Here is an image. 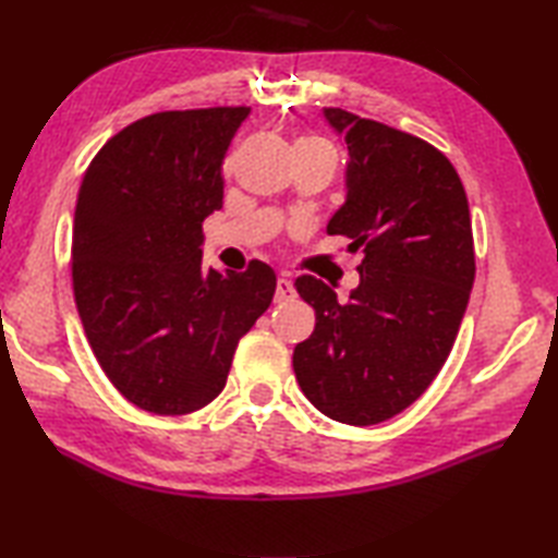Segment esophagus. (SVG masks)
<instances>
[{"mask_svg":"<svg viewBox=\"0 0 558 558\" xmlns=\"http://www.w3.org/2000/svg\"><path fill=\"white\" fill-rule=\"evenodd\" d=\"M294 298V288L288 278H278L276 286V302H290Z\"/></svg>","mask_w":558,"mask_h":558,"instance_id":"1","label":"esophagus"}]
</instances>
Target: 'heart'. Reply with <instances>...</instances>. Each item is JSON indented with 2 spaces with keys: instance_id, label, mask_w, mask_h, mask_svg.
Returning <instances> with one entry per match:
<instances>
[{
  "instance_id": "obj_1",
  "label": "heart",
  "mask_w": 558,
  "mask_h": 558,
  "mask_svg": "<svg viewBox=\"0 0 558 558\" xmlns=\"http://www.w3.org/2000/svg\"><path fill=\"white\" fill-rule=\"evenodd\" d=\"M306 141H318V138H306Z\"/></svg>"
}]
</instances>
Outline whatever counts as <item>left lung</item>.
<instances>
[{
  "label": "left lung",
  "mask_w": 558,
  "mask_h": 558,
  "mask_svg": "<svg viewBox=\"0 0 558 558\" xmlns=\"http://www.w3.org/2000/svg\"><path fill=\"white\" fill-rule=\"evenodd\" d=\"M324 117L350 153L328 234L364 258L345 304L314 276L294 282L316 326L292 366L318 412L369 426L410 408L441 372L475 282V242L465 189L441 150L348 110Z\"/></svg>",
  "instance_id": "obj_1"
}]
</instances>
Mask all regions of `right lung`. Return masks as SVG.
<instances>
[{"label":"right lung","instance_id":"right-lung-1","mask_svg":"<svg viewBox=\"0 0 558 558\" xmlns=\"http://www.w3.org/2000/svg\"><path fill=\"white\" fill-rule=\"evenodd\" d=\"M248 108L168 110L124 126L78 189L71 280L100 369L136 408L189 414L228 381L236 342L264 314L276 272L201 264L222 208V160Z\"/></svg>","mask_w":558,"mask_h":558}]
</instances>
